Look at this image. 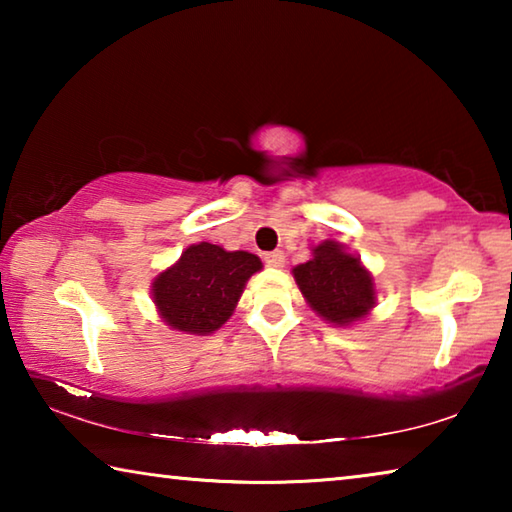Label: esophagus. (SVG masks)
Masks as SVG:
<instances>
[{"label": "esophagus", "instance_id": "34e87169", "mask_svg": "<svg viewBox=\"0 0 512 512\" xmlns=\"http://www.w3.org/2000/svg\"><path fill=\"white\" fill-rule=\"evenodd\" d=\"M264 262H266V266H271V268H282L284 266V253H282V250H271V253L264 255Z\"/></svg>", "mask_w": 512, "mask_h": 512}]
</instances>
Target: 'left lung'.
Listing matches in <instances>:
<instances>
[{"mask_svg": "<svg viewBox=\"0 0 512 512\" xmlns=\"http://www.w3.org/2000/svg\"><path fill=\"white\" fill-rule=\"evenodd\" d=\"M307 305L334 327H350L368 318L377 305L375 277L361 257L334 239L311 248V259L293 268Z\"/></svg>", "mask_w": 512, "mask_h": 512, "instance_id": "8db88e82", "label": "left lung"}]
</instances>
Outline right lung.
Returning a JSON list of instances; mask_svg holds the SVG:
<instances>
[{"instance_id": "add662e5", "label": "right lung", "mask_w": 512, "mask_h": 512, "mask_svg": "<svg viewBox=\"0 0 512 512\" xmlns=\"http://www.w3.org/2000/svg\"><path fill=\"white\" fill-rule=\"evenodd\" d=\"M259 271L262 259L248 250L198 241L153 277L151 300L164 325L183 334L210 336L228 323L246 282Z\"/></svg>"}]
</instances>
